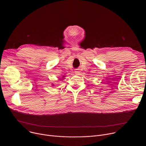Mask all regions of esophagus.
Segmentation results:
<instances>
[{"mask_svg": "<svg viewBox=\"0 0 146 146\" xmlns=\"http://www.w3.org/2000/svg\"><path fill=\"white\" fill-rule=\"evenodd\" d=\"M74 72H75V74H79V72H78V71L76 70V71H75Z\"/></svg>", "mask_w": 146, "mask_h": 146, "instance_id": "esophagus-1", "label": "esophagus"}]
</instances>
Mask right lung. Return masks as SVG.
<instances>
[{
  "label": "right lung",
  "mask_w": 146,
  "mask_h": 146,
  "mask_svg": "<svg viewBox=\"0 0 146 146\" xmlns=\"http://www.w3.org/2000/svg\"><path fill=\"white\" fill-rule=\"evenodd\" d=\"M63 77H65V76H63ZM52 86H54V84H52Z\"/></svg>",
  "instance_id": "obj_1"
}]
</instances>
